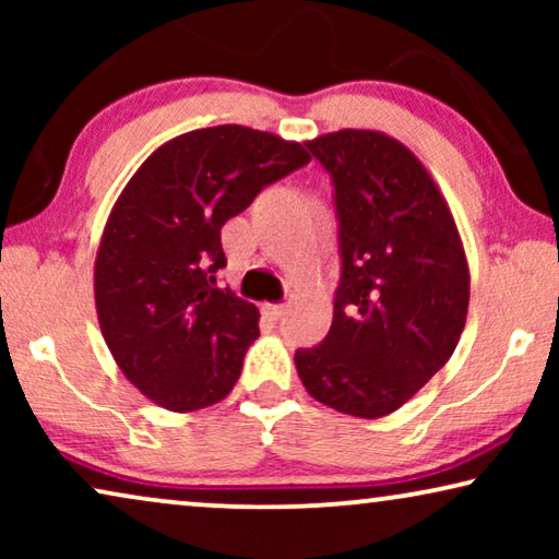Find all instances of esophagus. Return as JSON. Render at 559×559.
Returning a JSON list of instances; mask_svg holds the SVG:
<instances>
[{
    "label": "esophagus",
    "mask_w": 559,
    "mask_h": 559,
    "mask_svg": "<svg viewBox=\"0 0 559 559\" xmlns=\"http://www.w3.org/2000/svg\"><path fill=\"white\" fill-rule=\"evenodd\" d=\"M285 312H287V305H264V316L272 320L285 318Z\"/></svg>",
    "instance_id": "obj_1"
}]
</instances>
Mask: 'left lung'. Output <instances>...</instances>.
<instances>
[{
	"label": "left lung",
	"mask_w": 559,
	"mask_h": 559,
	"mask_svg": "<svg viewBox=\"0 0 559 559\" xmlns=\"http://www.w3.org/2000/svg\"><path fill=\"white\" fill-rule=\"evenodd\" d=\"M335 182L341 287L328 338L295 354L312 400L377 419L409 402L453 356L471 272L438 182L407 144L377 129L308 142Z\"/></svg>",
	"instance_id": "1"
}]
</instances>
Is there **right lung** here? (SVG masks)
<instances>
[{
  "label": "right lung",
  "mask_w": 559,
  "mask_h": 559,
  "mask_svg": "<svg viewBox=\"0 0 559 559\" xmlns=\"http://www.w3.org/2000/svg\"><path fill=\"white\" fill-rule=\"evenodd\" d=\"M308 163V144L218 124L159 144L129 178L98 241L94 300L114 361L150 402L195 412L234 389L259 310L213 287L221 226Z\"/></svg>",
  "instance_id": "1"
}]
</instances>
